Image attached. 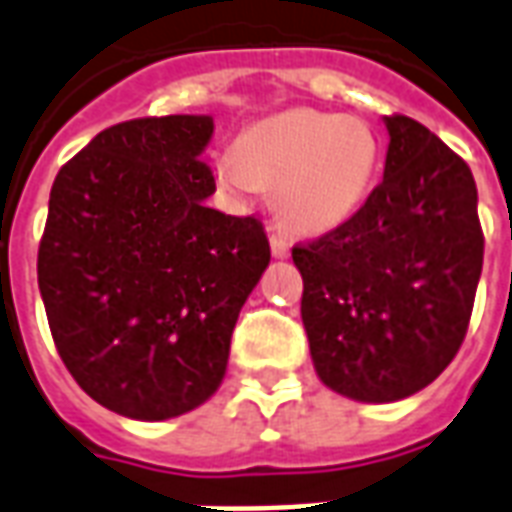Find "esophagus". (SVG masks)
<instances>
[{
    "instance_id": "1",
    "label": "esophagus",
    "mask_w": 512,
    "mask_h": 512,
    "mask_svg": "<svg viewBox=\"0 0 512 512\" xmlns=\"http://www.w3.org/2000/svg\"><path fill=\"white\" fill-rule=\"evenodd\" d=\"M270 248H272V256H275V259H286L288 251H291V245H288L286 237L278 232L270 234Z\"/></svg>"
}]
</instances>
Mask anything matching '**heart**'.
Instances as JSON below:
<instances>
[{
    "instance_id": "heart-1",
    "label": "heart",
    "mask_w": 512,
    "mask_h": 512,
    "mask_svg": "<svg viewBox=\"0 0 512 512\" xmlns=\"http://www.w3.org/2000/svg\"><path fill=\"white\" fill-rule=\"evenodd\" d=\"M375 169L378 140L370 126L307 107L264 118L215 156V178L226 191H272L280 224L305 237L348 224L370 194Z\"/></svg>"
}]
</instances>
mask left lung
<instances>
[{
    "instance_id": "8db88e82",
    "label": "left lung",
    "mask_w": 512,
    "mask_h": 512,
    "mask_svg": "<svg viewBox=\"0 0 512 512\" xmlns=\"http://www.w3.org/2000/svg\"><path fill=\"white\" fill-rule=\"evenodd\" d=\"M383 124V183L348 224L291 251L318 378L375 405L413 397L451 364L483 270L470 167L407 115Z\"/></svg>"
}]
</instances>
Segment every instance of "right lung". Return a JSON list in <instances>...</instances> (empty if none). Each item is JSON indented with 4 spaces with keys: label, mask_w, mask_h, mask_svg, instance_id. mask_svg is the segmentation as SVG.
Instances as JSON below:
<instances>
[{
    "label": "right lung",
    "mask_w": 512,
    "mask_h": 512,
    "mask_svg": "<svg viewBox=\"0 0 512 512\" xmlns=\"http://www.w3.org/2000/svg\"><path fill=\"white\" fill-rule=\"evenodd\" d=\"M210 115L99 132L53 180L37 280L53 343L99 405L167 421L213 397L270 264L256 218L207 207Z\"/></svg>",
    "instance_id": "obj_1"
}]
</instances>
